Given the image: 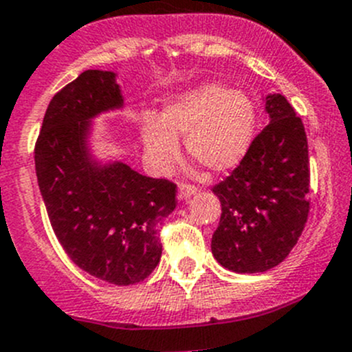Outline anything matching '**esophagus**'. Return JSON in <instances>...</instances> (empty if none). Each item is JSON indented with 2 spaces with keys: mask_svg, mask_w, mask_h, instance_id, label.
<instances>
[{
  "mask_svg": "<svg viewBox=\"0 0 352 352\" xmlns=\"http://www.w3.org/2000/svg\"><path fill=\"white\" fill-rule=\"evenodd\" d=\"M196 192H197V189L194 186H189V184H180L177 197H179L180 201H186V199H190V197H192Z\"/></svg>",
  "mask_w": 352,
  "mask_h": 352,
  "instance_id": "obj_1",
  "label": "esophagus"
}]
</instances>
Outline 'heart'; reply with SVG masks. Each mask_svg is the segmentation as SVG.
<instances>
[{"label":"heart","instance_id":"b5f03b06","mask_svg":"<svg viewBox=\"0 0 352 352\" xmlns=\"http://www.w3.org/2000/svg\"><path fill=\"white\" fill-rule=\"evenodd\" d=\"M254 129V101L244 91L210 82L173 98L160 117L142 115V149L146 162L163 172L179 158V138H186L190 158L223 173L248 155Z\"/></svg>","mask_w":352,"mask_h":352}]
</instances>
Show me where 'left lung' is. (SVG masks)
Listing matches in <instances>:
<instances>
[{"mask_svg": "<svg viewBox=\"0 0 352 352\" xmlns=\"http://www.w3.org/2000/svg\"><path fill=\"white\" fill-rule=\"evenodd\" d=\"M263 101L270 124L232 175L213 187L221 217L211 252L235 274H263L284 261L309 213L305 125L282 94Z\"/></svg>", "mask_w": 352, "mask_h": 352, "instance_id": "1", "label": "left lung"}]
</instances>
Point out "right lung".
I'll list each match as a JSON object with an SVG mask.
<instances>
[{
    "label": "right lung",
    "instance_id": "1",
    "mask_svg": "<svg viewBox=\"0 0 352 352\" xmlns=\"http://www.w3.org/2000/svg\"><path fill=\"white\" fill-rule=\"evenodd\" d=\"M117 77L85 70L54 94L34 158L41 196L65 252L93 277L131 285L160 263L158 228L175 210L177 186L94 153V118L125 107Z\"/></svg>",
    "mask_w": 352,
    "mask_h": 352
}]
</instances>
